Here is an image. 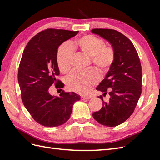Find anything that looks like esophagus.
<instances>
[{"label":"esophagus","mask_w":160,"mask_h":160,"mask_svg":"<svg viewBox=\"0 0 160 160\" xmlns=\"http://www.w3.org/2000/svg\"><path fill=\"white\" fill-rule=\"evenodd\" d=\"M81 99H82V100H84V99H91V97H88V96H87V97H85V96H81Z\"/></svg>","instance_id":"obj_1"}]
</instances>
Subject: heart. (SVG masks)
I'll return each instance as SVG.
<instances>
[{"label":"heart","instance_id":"obj_1","mask_svg":"<svg viewBox=\"0 0 160 160\" xmlns=\"http://www.w3.org/2000/svg\"><path fill=\"white\" fill-rule=\"evenodd\" d=\"M103 41L92 35L83 36L70 44L61 45L57 52V63L60 71L66 73L71 67L72 51L77 50L91 58L92 63L100 72L107 71L114 60L112 49L105 47ZM98 81L93 71H75L67 77V87L70 91L82 95L88 94Z\"/></svg>","mask_w":160,"mask_h":160}]
</instances>
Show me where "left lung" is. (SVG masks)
Segmentation results:
<instances>
[{"label": "left lung", "instance_id": "1", "mask_svg": "<svg viewBox=\"0 0 160 160\" xmlns=\"http://www.w3.org/2000/svg\"><path fill=\"white\" fill-rule=\"evenodd\" d=\"M91 32L108 41L115 53L114 60L105 78L97 87L110 99L103 101L101 109L93 113L101 125L114 127L126 121L134 111L142 93V66L135 47L128 37L113 29L95 28Z\"/></svg>", "mask_w": 160, "mask_h": 160}]
</instances>
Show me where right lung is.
Wrapping results in <instances>:
<instances>
[{
  "mask_svg": "<svg viewBox=\"0 0 160 160\" xmlns=\"http://www.w3.org/2000/svg\"><path fill=\"white\" fill-rule=\"evenodd\" d=\"M79 31L47 29L29 41L23 51L18 71L21 98L32 118L45 127H57L70 118L72 106L81 96L74 92L62 91L52 95L49 88L64 84L56 79L59 75L57 63L59 47L75 37Z\"/></svg>",
  "mask_w": 160,
  "mask_h": 160,
  "instance_id": "1",
  "label": "right lung"
}]
</instances>
